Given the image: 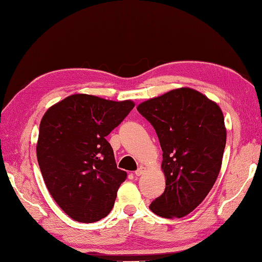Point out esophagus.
I'll return each instance as SVG.
<instances>
[{
  "mask_svg": "<svg viewBox=\"0 0 262 262\" xmlns=\"http://www.w3.org/2000/svg\"><path fill=\"white\" fill-rule=\"evenodd\" d=\"M145 172H146V169H145V167H144V166H140L139 169H138V170L135 172V174L139 177V176H142V174H144Z\"/></svg>",
  "mask_w": 262,
  "mask_h": 262,
  "instance_id": "34e87169",
  "label": "esophagus"
}]
</instances>
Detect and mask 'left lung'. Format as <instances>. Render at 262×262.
Masks as SVG:
<instances>
[{"label":"left lung","mask_w":262,"mask_h":262,"mask_svg":"<svg viewBox=\"0 0 262 262\" xmlns=\"http://www.w3.org/2000/svg\"><path fill=\"white\" fill-rule=\"evenodd\" d=\"M137 110L155 129L163 150L165 190L149 209L163 218H182L203 202L218 178L227 136L223 112L189 88L141 102Z\"/></svg>","instance_id":"8db88e82"}]
</instances>
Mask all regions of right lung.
Here are the masks:
<instances>
[{
    "label": "right lung",
    "instance_id": "right-lung-1",
    "mask_svg": "<svg viewBox=\"0 0 262 262\" xmlns=\"http://www.w3.org/2000/svg\"><path fill=\"white\" fill-rule=\"evenodd\" d=\"M135 107L73 95L49 108L39 124L37 162L56 203L72 219L91 224L112 211L126 172L117 169L106 137Z\"/></svg>",
    "mask_w": 262,
    "mask_h": 262
}]
</instances>
